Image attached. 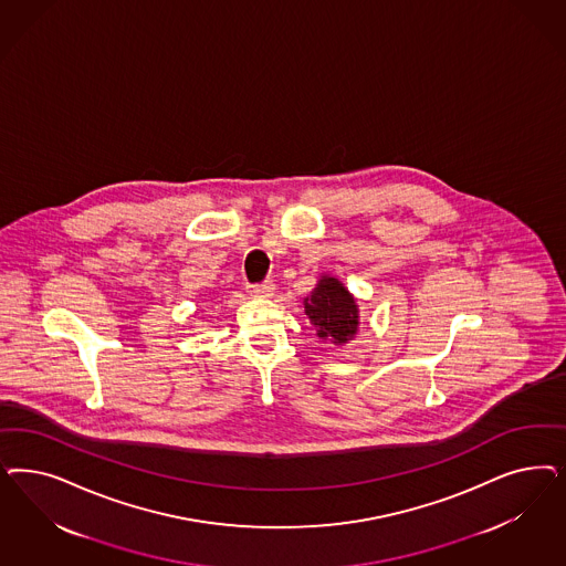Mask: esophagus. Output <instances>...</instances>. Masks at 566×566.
Returning a JSON list of instances; mask_svg holds the SVG:
<instances>
[{
	"mask_svg": "<svg viewBox=\"0 0 566 566\" xmlns=\"http://www.w3.org/2000/svg\"><path fill=\"white\" fill-rule=\"evenodd\" d=\"M273 292V281H264V283H258V285H250V293H252L254 297H271Z\"/></svg>",
	"mask_w": 566,
	"mask_h": 566,
	"instance_id": "34e87169",
	"label": "esophagus"
}]
</instances>
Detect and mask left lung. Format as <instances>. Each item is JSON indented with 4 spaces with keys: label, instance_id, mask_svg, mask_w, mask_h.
Listing matches in <instances>:
<instances>
[{
    "label": "left lung",
    "instance_id": "obj_1",
    "mask_svg": "<svg viewBox=\"0 0 566 566\" xmlns=\"http://www.w3.org/2000/svg\"><path fill=\"white\" fill-rule=\"evenodd\" d=\"M304 312L316 335L331 346H346L358 333V300L337 276L321 274L316 287L304 297Z\"/></svg>",
    "mask_w": 566,
    "mask_h": 566
}]
</instances>
